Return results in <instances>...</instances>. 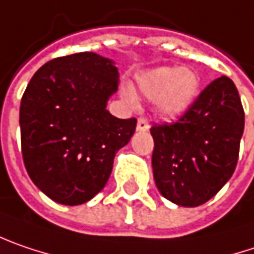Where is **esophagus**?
I'll use <instances>...</instances> for the list:
<instances>
[{
	"label": "esophagus",
	"mask_w": 254,
	"mask_h": 254,
	"mask_svg": "<svg viewBox=\"0 0 254 254\" xmlns=\"http://www.w3.org/2000/svg\"><path fill=\"white\" fill-rule=\"evenodd\" d=\"M136 130H139V132H146V130H149V124H148V121L143 119V118H139V119H138V124H136Z\"/></svg>",
	"instance_id": "esophagus-1"
}]
</instances>
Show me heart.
<instances>
[{
	"label": "heart",
	"mask_w": 254,
	"mask_h": 254,
	"mask_svg": "<svg viewBox=\"0 0 254 254\" xmlns=\"http://www.w3.org/2000/svg\"><path fill=\"white\" fill-rule=\"evenodd\" d=\"M200 86V73L190 66L157 67L136 77L139 93L148 100H155L157 112L165 119H177L188 112L198 96ZM122 96L130 105L136 102L129 86L122 89Z\"/></svg>",
	"instance_id": "obj_1"
}]
</instances>
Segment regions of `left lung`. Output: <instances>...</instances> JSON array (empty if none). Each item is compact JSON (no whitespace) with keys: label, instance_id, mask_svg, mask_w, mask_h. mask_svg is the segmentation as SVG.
<instances>
[{"label":"left lung","instance_id":"1","mask_svg":"<svg viewBox=\"0 0 254 254\" xmlns=\"http://www.w3.org/2000/svg\"><path fill=\"white\" fill-rule=\"evenodd\" d=\"M245 111L227 76L211 82L175 124L154 125L152 171L162 197L197 207L213 198L236 170Z\"/></svg>","mask_w":254,"mask_h":254}]
</instances>
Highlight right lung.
Here are the masks:
<instances>
[{
    "label": "right lung",
    "mask_w": 254,
    "mask_h": 254,
    "mask_svg": "<svg viewBox=\"0 0 254 254\" xmlns=\"http://www.w3.org/2000/svg\"><path fill=\"white\" fill-rule=\"evenodd\" d=\"M118 84L115 62L96 53L53 59L31 77L20 106L21 151L31 181L53 201L79 205L106 186L136 127L135 118L106 109Z\"/></svg>",
    "instance_id": "right-lung-1"
}]
</instances>
